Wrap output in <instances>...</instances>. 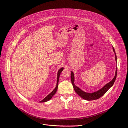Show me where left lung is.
I'll return each mask as SVG.
<instances>
[{"label":"left lung","instance_id":"obj_1","mask_svg":"<svg viewBox=\"0 0 128 128\" xmlns=\"http://www.w3.org/2000/svg\"><path fill=\"white\" fill-rule=\"evenodd\" d=\"M112 50L115 53V60L117 63V56L116 54V52L115 51V49H114V47L112 46ZM70 78H71V81H72V84L73 88L74 89V90L75 92L78 94V95H79L80 97L82 98L83 99L87 100H95L96 99H98L100 98L102 96H103L104 94L108 91L111 87L113 86L114 82H115L116 78L117 77V68H116V72H115V76H114V78L111 80V81L106 84L105 86H104L101 89H99L98 90L92 92V93H89V92H84V91L82 90L81 89L79 88V87L76 86L75 84V77H74V72L71 71L70 72Z\"/></svg>","mask_w":128,"mask_h":128}]
</instances>
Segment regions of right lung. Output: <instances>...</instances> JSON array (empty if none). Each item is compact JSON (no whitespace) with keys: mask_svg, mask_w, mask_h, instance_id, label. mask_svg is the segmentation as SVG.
I'll return each mask as SVG.
<instances>
[{"mask_svg":"<svg viewBox=\"0 0 128 128\" xmlns=\"http://www.w3.org/2000/svg\"><path fill=\"white\" fill-rule=\"evenodd\" d=\"M63 69H64L63 68H61L60 69H59V70H58V74H57V79H56L57 80H56V88L54 89V90L50 93H49V94L47 96L46 98H44L42 100H41V101H40V103H42V102H46L48 101V100H51V98H52V96L55 94V93H56V91L58 90L59 77H60V73H61V72L63 71Z\"/></svg>","mask_w":128,"mask_h":128,"instance_id":"add662e5","label":"right lung"}]
</instances>
